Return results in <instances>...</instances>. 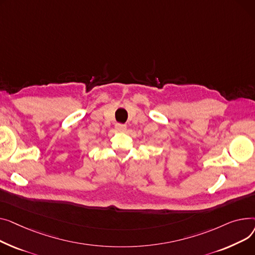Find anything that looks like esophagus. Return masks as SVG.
Instances as JSON below:
<instances>
[{
  "label": "esophagus",
  "instance_id": "1",
  "mask_svg": "<svg viewBox=\"0 0 255 255\" xmlns=\"http://www.w3.org/2000/svg\"><path fill=\"white\" fill-rule=\"evenodd\" d=\"M115 128H116L117 130H121V131H122V130H125V129L127 128L126 125H122V124H117Z\"/></svg>",
  "mask_w": 255,
  "mask_h": 255
}]
</instances>
